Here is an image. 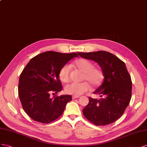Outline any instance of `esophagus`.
<instances>
[{"mask_svg":"<svg viewBox=\"0 0 147 147\" xmlns=\"http://www.w3.org/2000/svg\"><path fill=\"white\" fill-rule=\"evenodd\" d=\"M79 98V97L78 96H73L72 97V98L74 100V99H76V98Z\"/></svg>","mask_w":147,"mask_h":147,"instance_id":"1","label":"esophagus"}]
</instances>
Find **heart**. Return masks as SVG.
I'll return each mask as SVG.
<instances>
[{"instance_id":"obj_1","label":"heart","mask_w":147,"mask_h":147,"mask_svg":"<svg viewBox=\"0 0 147 147\" xmlns=\"http://www.w3.org/2000/svg\"><path fill=\"white\" fill-rule=\"evenodd\" d=\"M75 68L82 72L80 83H72L66 86L65 90L66 94L79 96L84 94L90 89V85L94 87H98L104 81V73L101 68L94 66L93 62L85 59L79 58L74 63ZM71 68L68 65L63 66L60 69L58 76L63 83H68L71 80Z\"/></svg>"}]
</instances>
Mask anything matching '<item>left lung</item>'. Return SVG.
Listing matches in <instances>:
<instances>
[{"instance_id": "8db88e82", "label": "left lung", "mask_w": 147, "mask_h": 147, "mask_svg": "<svg viewBox=\"0 0 147 147\" xmlns=\"http://www.w3.org/2000/svg\"><path fill=\"white\" fill-rule=\"evenodd\" d=\"M78 54L97 62L105 77L102 84L94 92L102 98L97 100L89 97V102L83 109L84 116L96 125L114 123L122 116L132 96L131 78L124 62L105 51Z\"/></svg>"}]
</instances>
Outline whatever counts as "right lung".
<instances>
[{
  "instance_id": "1",
  "label": "right lung",
  "mask_w": 147,
  "mask_h": 147,
  "mask_svg": "<svg viewBox=\"0 0 147 147\" xmlns=\"http://www.w3.org/2000/svg\"><path fill=\"white\" fill-rule=\"evenodd\" d=\"M76 53L48 51L31 58L20 74L18 95L24 111L37 122L50 123L63 114L70 95L51 98L62 90L59 71Z\"/></svg>"
}]
</instances>
